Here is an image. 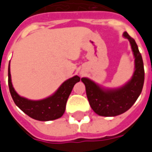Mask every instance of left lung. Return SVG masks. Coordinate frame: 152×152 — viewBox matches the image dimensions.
<instances>
[{"label": "left lung", "instance_id": "8db88e82", "mask_svg": "<svg viewBox=\"0 0 152 152\" xmlns=\"http://www.w3.org/2000/svg\"><path fill=\"white\" fill-rule=\"evenodd\" d=\"M131 45L134 56V75L124 86L116 89H104L86 77L81 78L86 89L89 105L96 114L102 116H115L124 113L136 102L144 84L142 58L135 40L124 31L123 34Z\"/></svg>", "mask_w": 152, "mask_h": 152}]
</instances>
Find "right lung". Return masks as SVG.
Masks as SVG:
<instances>
[{
  "instance_id": "obj_1",
  "label": "right lung",
  "mask_w": 152,
  "mask_h": 152,
  "mask_svg": "<svg viewBox=\"0 0 152 152\" xmlns=\"http://www.w3.org/2000/svg\"><path fill=\"white\" fill-rule=\"evenodd\" d=\"M78 76L66 80L60 86L53 94L41 100H30L19 96L11 82L10 64L8 67V84L10 92L14 102L25 114L32 119L40 121H49L58 119L63 115L66 103L75 84L79 82Z\"/></svg>"
}]
</instances>
